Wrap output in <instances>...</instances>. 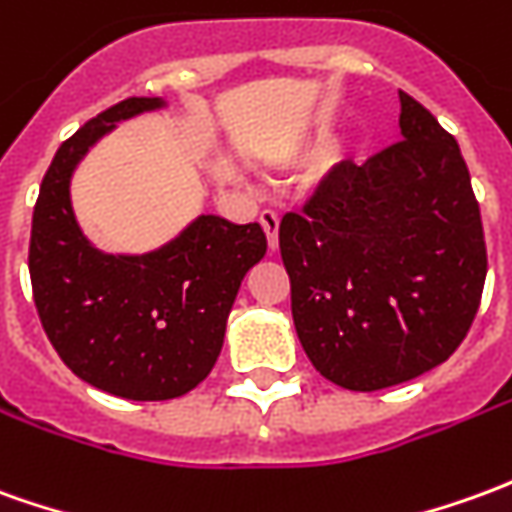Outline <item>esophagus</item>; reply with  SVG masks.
<instances>
[{"mask_svg":"<svg viewBox=\"0 0 512 512\" xmlns=\"http://www.w3.org/2000/svg\"><path fill=\"white\" fill-rule=\"evenodd\" d=\"M260 227L266 232L268 249L277 252V246H280V216L271 213V210H263V213H260Z\"/></svg>","mask_w":512,"mask_h":512,"instance_id":"obj_1","label":"esophagus"}]
</instances>
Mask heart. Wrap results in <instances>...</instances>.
I'll return each mask as SVG.
<instances>
[{"label":"heart","instance_id":"b5f03b06","mask_svg":"<svg viewBox=\"0 0 512 512\" xmlns=\"http://www.w3.org/2000/svg\"><path fill=\"white\" fill-rule=\"evenodd\" d=\"M335 146H338V135H335V130L316 127V130L307 132L305 138L293 146L291 163H296V166H313V163H321L324 157H330L332 152H335Z\"/></svg>","mask_w":512,"mask_h":512}]
</instances>
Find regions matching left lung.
<instances>
[{
    "label": "left lung",
    "instance_id": "8db88e82",
    "mask_svg": "<svg viewBox=\"0 0 512 512\" xmlns=\"http://www.w3.org/2000/svg\"><path fill=\"white\" fill-rule=\"evenodd\" d=\"M402 144L341 163L280 224L299 343L349 391L416 380L455 352L480 307L488 255L457 141L413 96Z\"/></svg>",
    "mask_w": 512,
    "mask_h": 512
}]
</instances>
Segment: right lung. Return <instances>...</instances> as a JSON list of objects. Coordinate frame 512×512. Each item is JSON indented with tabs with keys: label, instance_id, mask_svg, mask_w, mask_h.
Segmentation results:
<instances>
[{
	"label": "right lung",
	"instance_id": "right-lung-1",
	"mask_svg": "<svg viewBox=\"0 0 512 512\" xmlns=\"http://www.w3.org/2000/svg\"><path fill=\"white\" fill-rule=\"evenodd\" d=\"M163 107V96H132L80 127L57 149L32 213L30 280L49 341L80 380L135 402L177 399L205 380L246 271L266 255L257 221L213 213L141 255L105 252L82 232L77 166L121 121Z\"/></svg>",
	"mask_w": 512,
	"mask_h": 512
}]
</instances>
